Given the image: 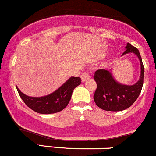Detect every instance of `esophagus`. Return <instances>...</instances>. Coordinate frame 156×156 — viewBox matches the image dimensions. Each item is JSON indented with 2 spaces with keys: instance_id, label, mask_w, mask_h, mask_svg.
<instances>
[{
  "instance_id": "1",
  "label": "esophagus",
  "mask_w": 156,
  "mask_h": 156,
  "mask_svg": "<svg viewBox=\"0 0 156 156\" xmlns=\"http://www.w3.org/2000/svg\"><path fill=\"white\" fill-rule=\"evenodd\" d=\"M89 78H90V75L89 74L88 72L83 73V74L81 75V80H82V82L87 81V80L89 79Z\"/></svg>"
}]
</instances>
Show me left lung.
Segmentation results:
<instances>
[{
    "label": "left lung",
    "instance_id": "left-lung-1",
    "mask_svg": "<svg viewBox=\"0 0 156 156\" xmlns=\"http://www.w3.org/2000/svg\"><path fill=\"white\" fill-rule=\"evenodd\" d=\"M125 49L122 55L133 53L139 58L141 65L140 78L133 85H124L114 79L111 69L97 70L94 76L97 83L94 101L98 107L105 111L119 112L129 108L136 101L142 89L144 68L139 50L130 43L127 44Z\"/></svg>",
    "mask_w": 156,
    "mask_h": 156
}]
</instances>
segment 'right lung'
<instances>
[{"label": "right lung", "instance_id": "add662e5", "mask_svg": "<svg viewBox=\"0 0 156 156\" xmlns=\"http://www.w3.org/2000/svg\"><path fill=\"white\" fill-rule=\"evenodd\" d=\"M81 79L79 77H71L57 90L44 97L34 98L27 96L17 88V92L28 107L34 112L42 114H54L66 108L71 99L73 92L80 85Z\"/></svg>", "mask_w": 156, "mask_h": 156}]
</instances>
